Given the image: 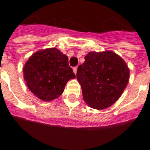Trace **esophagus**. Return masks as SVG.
Masks as SVG:
<instances>
[{"instance_id": "esophagus-1", "label": "esophagus", "mask_w": 150, "mask_h": 150, "mask_svg": "<svg viewBox=\"0 0 150 150\" xmlns=\"http://www.w3.org/2000/svg\"><path fill=\"white\" fill-rule=\"evenodd\" d=\"M77 69H78V67H74V68H73V71H74L75 74L77 73Z\"/></svg>"}]
</instances>
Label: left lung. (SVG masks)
<instances>
[{
  "label": "left lung",
  "instance_id": "obj_1",
  "mask_svg": "<svg viewBox=\"0 0 150 150\" xmlns=\"http://www.w3.org/2000/svg\"><path fill=\"white\" fill-rule=\"evenodd\" d=\"M76 76L85 102L101 110L110 107L121 96L129 79V69L114 52H89Z\"/></svg>",
  "mask_w": 150,
  "mask_h": 150
}]
</instances>
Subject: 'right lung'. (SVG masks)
<instances>
[{
  "label": "right lung",
  "instance_id": "obj_1",
  "mask_svg": "<svg viewBox=\"0 0 150 150\" xmlns=\"http://www.w3.org/2000/svg\"><path fill=\"white\" fill-rule=\"evenodd\" d=\"M23 73L29 89L44 101L61 96L68 80L75 78L68 57L54 47L37 51L30 57Z\"/></svg>",
  "mask_w": 150,
  "mask_h": 150
}]
</instances>
